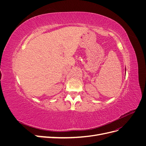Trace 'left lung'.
Wrapping results in <instances>:
<instances>
[{
  "instance_id": "left-lung-1",
  "label": "left lung",
  "mask_w": 146,
  "mask_h": 146,
  "mask_svg": "<svg viewBox=\"0 0 146 146\" xmlns=\"http://www.w3.org/2000/svg\"><path fill=\"white\" fill-rule=\"evenodd\" d=\"M125 74H126V68L125 69Z\"/></svg>"
}]
</instances>
